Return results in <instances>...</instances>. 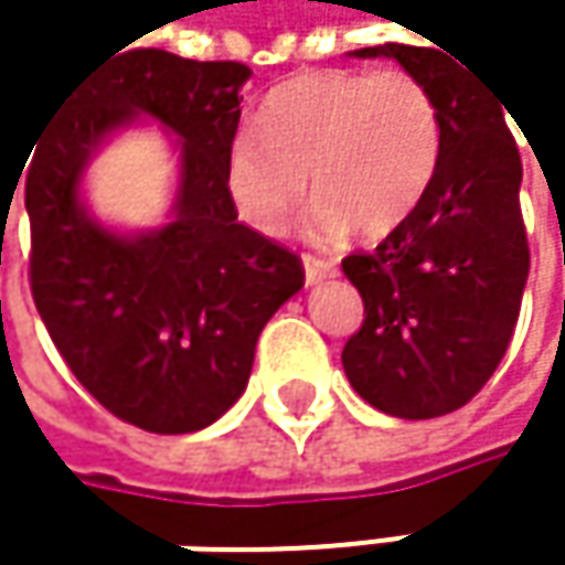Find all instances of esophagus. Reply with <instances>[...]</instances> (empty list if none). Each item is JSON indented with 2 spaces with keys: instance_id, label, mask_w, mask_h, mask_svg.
<instances>
[{
  "instance_id": "34e87169",
  "label": "esophagus",
  "mask_w": 565,
  "mask_h": 565,
  "mask_svg": "<svg viewBox=\"0 0 565 565\" xmlns=\"http://www.w3.org/2000/svg\"><path fill=\"white\" fill-rule=\"evenodd\" d=\"M327 278H337V265L323 262V258H313V255H303V281H307V287L327 281Z\"/></svg>"
}]
</instances>
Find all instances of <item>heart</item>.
I'll list each match as a JSON object with an SVG mask.
<instances>
[{
	"mask_svg": "<svg viewBox=\"0 0 565 565\" xmlns=\"http://www.w3.org/2000/svg\"><path fill=\"white\" fill-rule=\"evenodd\" d=\"M441 157L431 90L408 71H310L275 87L258 134L225 150V192L245 225L281 235L310 192L307 232L337 242L356 228L386 238L425 199Z\"/></svg>",
	"mask_w": 565,
	"mask_h": 565,
	"instance_id": "1",
	"label": "heart"
}]
</instances>
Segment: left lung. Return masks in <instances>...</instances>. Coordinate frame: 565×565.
I'll use <instances>...</instances> for the list:
<instances>
[{"mask_svg": "<svg viewBox=\"0 0 565 565\" xmlns=\"http://www.w3.org/2000/svg\"><path fill=\"white\" fill-rule=\"evenodd\" d=\"M350 55L393 57L431 90L441 157L425 199L390 238L373 255L343 258L366 307L343 370L380 412L438 418L481 393L508 353L530 271L523 167L508 104L465 61L395 42Z\"/></svg>", "mask_w": 565, "mask_h": 565, "instance_id": "1", "label": "left lung"}]
</instances>
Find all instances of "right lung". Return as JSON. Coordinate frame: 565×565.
<instances>
[{
  "label": "right lung",
  "mask_w": 565,
  "mask_h": 565,
  "mask_svg": "<svg viewBox=\"0 0 565 565\" xmlns=\"http://www.w3.org/2000/svg\"><path fill=\"white\" fill-rule=\"evenodd\" d=\"M248 77L238 61L120 49L64 90L25 160L35 307L77 383L143 431L222 418L248 386L265 323L303 287L300 258L242 225L225 192ZM147 119L171 134L177 192L163 226L120 233L89 212L83 175Z\"/></svg>",
  "instance_id": "add662e5"
}]
</instances>
